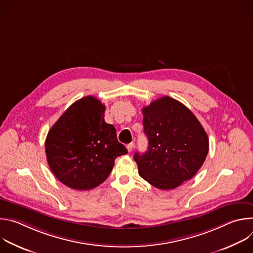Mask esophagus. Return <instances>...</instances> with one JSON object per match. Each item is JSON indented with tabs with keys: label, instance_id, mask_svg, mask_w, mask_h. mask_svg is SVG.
I'll use <instances>...</instances> for the list:
<instances>
[{
	"label": "esophagus",
	"instance_id": "obj_1",
	"mask_svg": "<svg viewBox=\"0 0 253 253\" xmlns=\"http://www.w3.org/2000/svg\"><path fill=\"white\" fill-rule=\"evenodd\" d=\"M126 147H127L128 152H131V151H132V149H133V147H134V143H130V144H128V145H127Z\"/></svg>",
	"mask_w": 253,
	"mask_h": 253
}]
</instances>
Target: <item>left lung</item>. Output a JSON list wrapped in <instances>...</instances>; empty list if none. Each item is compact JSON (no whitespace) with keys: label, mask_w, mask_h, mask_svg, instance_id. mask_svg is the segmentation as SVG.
<instances>
[{"label":"left lung","mask_w":253,"mask_h":253,"mask_svg":"<svg viewBox=\"0 0 253 253\" xmlns=\"http://www.w3.org/2000/svg\"><path fill=\"white\" fill-rule=\"evenodd\" d=\"M148 150L134 154L139 175L161 190H170L191 179L204 163L208 136L186 106L165 96L143 107Z\"/></svg>","instance_id":"8db88e82"}]
</instances>
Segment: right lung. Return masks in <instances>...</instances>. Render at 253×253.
Listing matches in <instances>:
<instances>
[{
  "instance_id": "add662e5",
  "label": "right lung",
  "mask_w": 253,
  "mask_h": 253,
  "mask_svg": "<svg viewBox=\"0 0 253 253\" xmlns=\"http://www.w3.org/2000/svg\"><path fill=\"white\" fill-rule=\"evenodd\" d=\"M105 109L97 98L86 96L72 104L48 132L49 167L72 189L97 187L111 173L115 159L127 154L115 127L104 120Z\"/></svg>"
}]
</instances>
